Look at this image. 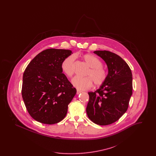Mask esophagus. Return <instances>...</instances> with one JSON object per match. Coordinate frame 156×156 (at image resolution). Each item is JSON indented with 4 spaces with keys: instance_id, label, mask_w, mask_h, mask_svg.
<instances>
[{
    "instance_id": "1",
    "label": "esophagus",
    "mask_w": 156,
    "mask_h": 156,
    "mask_svg": "<svg viewBox=\"0 0 156 156\" xmlns=\"http://www.w3.org/2000/svg\"><path fill=\"white\" fill-rule=\"evenodd\" d=\"M82 91L81 90H77V91H76V94L77 95H78V94H80V93H81Z\"/></svg>"
}]
</instances>
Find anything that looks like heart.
Segmentation results:
<instances>
[{
  "label": "heart",
  "instance_id": "b5f03b06",
  "mask_svg": "<svg viewBox=\"0 0 156 156\" xmlns=\"http://www.w3.org/2000/svg\"><path fill=\"white\" fill-rule=\"evenodd\" d=\"M82 59L89 68L86 77L75 76L71 83L76 89L87 90L92 87L93 82L95 85L99 86L104 83L106 78V72L102 67V63L100 59L92 54H85L82 56ZM75 57L70 55L64 59L61 63L62 72L68 77L74 74V62Z\"/></svg>",
  "mask_w": 156,
  "mask_h": 156
}]
</instances>
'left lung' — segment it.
Instances as JSON below:
<instances>
[{"label":"left lung","instance_id":"left-lung-1","mask_svg":"<svg viewBox=\"0 0 156 156\" xmlns=\"http://www.w3.org/2000/svg\"><path fill=\"white\" fill-rule=\"evenodd\" d=\"M94 52L104 59L108 73L99 89L88 92L86 111L92 122L105 126L117 121L127 111L132 95V74L118 55L105 50Z\"/></svg>","mask_w":156,"mask_h":156}]
</instances>
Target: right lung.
<instances>
[{
    "label": "right lung",
    "instance_id": "add662e5",
    "mask_svg": "<svg viewBox=\"0 0 156 156\" xmlns=\"http://www.w3.org/2000/svg\"><path fill=\"white\" fill-rule=\"evenodd\" d=\"M71 54L69 50L47 49L37 54L24 72L23 99L30 116L38 122L57 123L67 115L76 90L61 66Z\"/></svg>",
    "mask_w": 156,
    "mask_h": 156
}]
</instances>
